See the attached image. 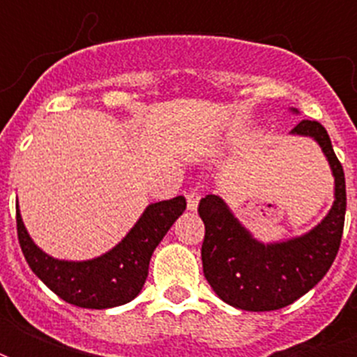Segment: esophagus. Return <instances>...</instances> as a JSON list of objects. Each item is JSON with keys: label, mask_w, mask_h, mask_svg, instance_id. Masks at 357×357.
Wrapping results in <instances>:
<instances>
[{"label": "esophagus", "mask_w": 357, "mask_h": 357, "mask_svg": "<svg viewBox=\"0 0 357 357\" xmlns=\"http://www.w3.org/2000/svg\"><path fill=\"white\" fill-rule=\"evenodd\" d=\"M185 198H187V207H189V211H196V209H198V202H200L198 190H187V192H185Z\"/></svg>", "instance_id": "esophagus-1"}]
</instances>
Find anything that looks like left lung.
I'll list each match as a JSON object with an SVG mask.
<instances>
[{
    "instance_id": "1",
    "label": "left lung",
    "mask_w": 357,
    "mask_h": 357,
    "mask_svg": "<svg viewBox=\"0 0 357 357\" xmlns=\"http://www.w3.org/2000/svg\"><path fill=\"white\" fill-rule=\"evenodd\" d=\"M291 133L315 139L335 178V200L319 226L302 237L263 244L241 226L222 198L207 195L198 206L206 224L202 244L206 280L226 304L238 310L274 311L293 304L326 276L341 246L347 185L332 140L317 120H302Z\"/></svg>"
}]
</instances>
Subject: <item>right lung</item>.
Returning a JSON list of instances; mask_svg holds the SVG:
<instances>
[{
  "label": "right lung",
  "mask_w": 357,
  "mask_h": 357,
  "mask_svg": "<svg viewBox=\"0 0 357 357\" xmlns=\"http://www.w3.org/2000/svg\"><path fill=\"white\" fill-rule=\"evenodd\" d=\"M183 196L146 207L139 222L107 254L89 261H63L44 254L25 229L16 207L20 248L31 271L64 302L89 310H107L128 304L140 293L148 278L153 250L185 211Z\"/></svg>",
  "instance_id": "right-lung-1"
}]
</instances>
